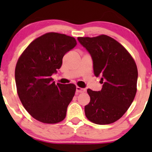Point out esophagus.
I'll use <instances>...</instances> for the list:
<instances>
[{
	"label": "esophagus",
	"mask_w": 152,
	"mask_h": 152,
	"mask_svg": "<svg viewBox=\"0 0 152 152\" xmlns=\"http://www.w3.org/2000/svg\"><path fill=\"white\" fill-rule=\"evenodd\" d=\"M85 91H86V89H85V88H80V87H78V86H76V92L77 94L83 93V92H85Z\"/></svg>",
	"instance_id": "esophagus-1"
}]
</instances>
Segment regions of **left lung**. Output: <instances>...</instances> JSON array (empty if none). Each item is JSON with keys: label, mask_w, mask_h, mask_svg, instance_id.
<instances>
[{"label": "left lung", "mask_w": 152, "mask_h": 152, "mask_svg": "<svg viewBox=\"0 0 152 152\" xmlns=\"http://www.w3.org/2000/svg\"><path fill=\"white\" fill-rule=\"evenodd\" d=\"M78 41L90 53L94 74L101 76L103 84L99 91L87 89L91 100L84 107L86 116L96 124L114 123L126 113L137 93L135 61L124 47L106 35Z\"/></svg>", "instance_id": "1"}]
</instances>
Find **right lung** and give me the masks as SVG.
Instances as JSON below:
<instances>
[{"label":"right lung","instance_id":"obj_1","mask_svg":"<svg viewBox=\"0 0 152 152\" xmlns=\"http://www.w3.org/2000/svg\"><path fill=\"white\" fill-rule=\"evenodd\" d=\"M76 44L74 37L48 33L31 42L19 58L15 70L17 92L23 107L38 121L56 124L65 118L76 86L56 85L51 76Z\"/></svg>","mask_w":152,"mask_h":152}]
</instances>
